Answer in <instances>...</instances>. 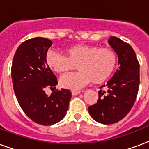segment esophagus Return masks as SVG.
<instances>
[{"instance_id": "34e87169", "label": "esophagus", "mask_w": 149, "mask_h": 149, "mask_svg": "<svg viewBox=\"0 0 149 149\" xmlns=\"http://www.w3.org/2000/svg\"><path fill=\"white\" fill-rule=\"evenodd\" d=\"M80 93V91H72V96H76L78 95Z\"/></svg>"}]
</instances>
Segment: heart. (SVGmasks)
Instances as JSON below:
<instances>
[{"label": "heart", "mask_w": 149, "mask_h": 149, "mask_svg": "<svg viewBox=\"0 0 149 149\" xmlns=\"http://www.w3.org/2000/svg\"><path fill=\"white\" fill-rule=\"evenodd\" d=\"M65 54L66 56L49 50L45 62L52 70L59 74L77 69L78 65L79 72L66 74L60 79L61 86L73 91L91 81L95 84L104 83L112 75L117 64L116 54L107 48L77 45L67 49Z\"/></svg>", "instance_id": "obj_1"}]
</instances>
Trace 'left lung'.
<instances>
[{
  "label": "left lung",
  "mask_w": 149,
  "mask_h": 149,
  "mask_svg": "<svg viewBox=\"0 0 149 149\" xmlns=\"http://www.w3.org/2000/svg\"><path fill=\"white\" fill-rule=\"evenodd\" d=\"M108 42L118 55L119 68L107 85L101 86H106L107 91L100 90L97 104L88 107L93 120L104 125L118 122L129 113L140 82L139 63L132 46L114 36L109 38Z\"/></svg>",
  "instance_id": "1"
}]
</instances>
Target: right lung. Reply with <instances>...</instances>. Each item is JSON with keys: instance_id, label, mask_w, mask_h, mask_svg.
I'll return each mask as SVG.
<instances>
[{"instance_id": "right-lung-1", "label": "right lung", "mask_w": 149, "mask_h": 149, "mask_svg": "<svg viewBox=\"0 0 149 149\" xmlns=\"http://www.w3.org/2000/svg\"><path fill=\"white\" fill-rule=\"evenodd\" d=\"M52 42L42 37L24 41L16 50L11 78L16 98L24 113L37 124L49 126L65 117L72 94L70 90H56L50 96L45 88H56L58 84L45 62Z\"/></svg>"}]
</instances>
